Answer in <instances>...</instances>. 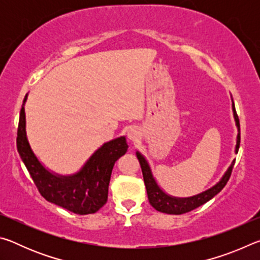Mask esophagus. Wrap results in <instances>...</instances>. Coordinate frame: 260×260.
<instances>
[{"instance_id":"34e87169","label":"esophagus","mask_w":260,"mask_h":260,"mask_svg":"<svg viewBox=\"0 0 260 260\" xmlns=\"http://www.w3.org/2000/svg\"><path fill=\"white\" fill-rule=\"evenodd\" d=\"M127 138H128L132 142H138V141L141 139V132L138 127L133 126L131 127V128H128V131H127Z\"/></svg>"}]
</instances>
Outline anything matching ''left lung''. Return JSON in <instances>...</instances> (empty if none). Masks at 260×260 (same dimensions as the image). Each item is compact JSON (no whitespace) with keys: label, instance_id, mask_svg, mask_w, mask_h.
Instances as JSON below:
<instances>
[{"label":"left lung","instance_id":"8db88e82","mask_svg":"<svg viewBox=\"0 0 260 260\" xmlns=\"http://www.w3.org/2000/svg\"><path fill=\"white\" fill-rule=\"evenodd\" d=\"M232 110H233V116H234L235 125L237 128L236 144H235V153H237L239 152L240 141H241L240 121H239V117H237L236 114L235 105H234V102H233V99H232ZM136 156L139 158L141 169H142L143 180L147 188L149 202H150V204L157 211H159V212H162V213H167V214L187 213L189 211L203 205L204 203H206V202H209L211 199H213V197L217 195L218 192L221 191L222 188L226 186L227 181L230 180L233 166L235 164V159H233L231 165L228 166L226 172L222 174V177L220 178L219 181L215 184H213L212 187L206 189V190L197 193V195L189 196V197H175L165 192L164 189L158 184L156 178L153 177L151 167L149 165L147 158L144 157L140 151H136Z\"/></svg>","mask_w":260,"mask_h":260}]
</instances>
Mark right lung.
I'll return each instance as SVG.
<instances>
[{
	"instance_id": "add662e5",
	"label": "right lung",
	"mask_w": 260,
	"mask_h": 260,
	"mask_svg": "<svg viewBox=\"0 0 260 260\" xmlns=\"http://www.w3.org/2000/svg\"><path fill=\"white\" fill-rule=\"evenodd\" d=\"M21 105L17 149L19 156L32 177L34 183L45 199L77 214L95 213L107 203L109 182L112 169L128 149L125 136L103 143L94 151L81 169L73 174H58L42 164L35 155L26 134L25 103Z\"/></svg>"
}]
</instances>
